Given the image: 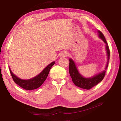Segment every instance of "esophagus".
I'll return each instance as SVG.
<instances>
[{
	"mask_svg": "<svg viewBox=\"0 0 121 121\" xmlns=\"http://www.w3.org/2000/svg\"><path fill=\"white\" fill-rule=\"evenodd\" d=\"M67 56H68V53H67V52H65H65H62L61 54V56H63V57H65Z\"/></svg>",
	"mask_w": 121,
	"mask_h": 121,
	"instance_id": "1",
	"label": "esophagus"
}]
</instances>
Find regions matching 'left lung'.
I'll list each match as a JSON object with an SVG mask.
<instances>
[{"mask_svg":"<svg viewBox=\"0 0 121 121\" xmlns=\"http://www.w3.org/2000/svg\"><path fill=\"white\" fill-rule=\"evenodd\" d=\"M99 32V36L100 38H101L102 40L105 42L106 44V48L107 50V53L108 56V60H109V56H110V51L109 46H108V44L106 41L105 36L101 31H98ZM108 62L106 65L105 69H107L108 67ZM106 71L104 70L102 73H99L97 75L95 76L92 78H84L79 73L76 67L73 60L71 59H69V73L72 78V81L74 84L77 86L81 87L82 89L90 90L92 87L95 86V85H97L98 83H100L102 79H104V77L105 76Z\"/></svg>","mask_w":121,"mask_h":121,"instance_id":"obj_1","label":"left lung"}]
</instances>
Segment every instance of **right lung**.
<instances>
[{
    "instance_id": "right-lung-1",
    "label": "right lung",
    "mask_w": 121,
    "mask_h": 121,
    "mask_svg": "<svg viewBox=\"0 0 121 121\" xmlns=\"http://www.w3.org/2000/svg\"><path fill=\"white\" fill-rule=\"evenodd\" d=\"M54 63V61L52 62L50 65H48L38 75L31 79H27V80H24V79H21L18 78L12 73L11 69H9L10 73L14 82L19 85L20 87L26 90H35L40 87L46 80L51 68H52Z\"/></svg>"
}]
</instances>
